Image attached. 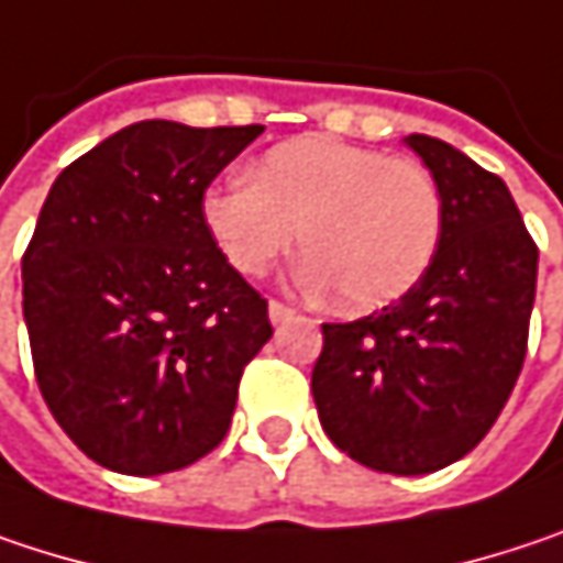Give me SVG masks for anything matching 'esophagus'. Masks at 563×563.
Listing matches in <instances>:
<instances>
[{
	"label": "esophagus",
	"mask_w": 563,
	"mask_h": 563,
	"mask_svg": "<svg viewBox=\"0 0 563 563\" xmlns=\"http://www.w3.org/2000/svg\"><path fill=\"white\" fill-rule=\"evenodd\" d=\"M267 312H271V322H274V325H283V322H289V319L296 316V309H289L280 299H271V309H267Z\"/></svg>",
	"instance_id": "obj_1"
}]
</instances>
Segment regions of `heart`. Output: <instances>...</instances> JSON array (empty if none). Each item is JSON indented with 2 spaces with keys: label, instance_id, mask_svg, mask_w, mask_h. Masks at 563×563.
Here are the masks:
<instances>
[{
  "label": "heart",
  "instance_id": "obj_1",
  "mask_svg": "<svg viewBox=\"0 0 563 563\" xmlns=\"http://www.w3.org/2000/svg\"><path fill=\"white\" fill-rule=\"evenodd\" d=\"M202 219L244 277H264L299 231L302 280L332 286L347 312H374L402 299L432 267L444 199L419 161L334 137H296L271 147L251 167V183L212 186Z\"/></svg>",
  "mask_w": 563,
  "mask_h": 563
}]
</instances>
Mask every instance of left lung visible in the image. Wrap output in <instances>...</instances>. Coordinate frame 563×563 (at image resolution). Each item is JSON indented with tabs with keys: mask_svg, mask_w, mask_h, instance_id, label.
I'll use <instances>...</instances> for the list:
<instances>
[{
	"mask_svg": "<svg viewBox=\"0 0 563 563\" xmlns=\"http://www.w3.org/2000/svg\"><path fill=\"white\" fill-rule=\"evenodd\" d=\"M406 144L441 186L438 254L399 302L322 325L312 396L334 448L416 477L474 451L499 419L529 351L538 247L496 174L429 134Z\"/></svg>",
	"mask_w": 563,
	"mask_h": 563,
	"instance_id": "8db88e82",
	"label": "left lung"
}]
</instances>
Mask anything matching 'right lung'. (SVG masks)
I'll list each match as a JSON object with an SVG mask.
<instances>
[{
    "label": "right lung",
    "mask_w": 563,
    "mask_h": 563,
    "mask_svg": "<svg viewBox=\"0 0 563 563\" xmlns=\"http://www.w3.org/2000/svg\"><path fill=\"white\" fill-rule=\"evenodd\" d=\"M261 125L137 122L54 179L22 257L41 396L86 457L154 477L229 432L267 299L202 219L209 183Z\"/></svg>",
    "instance_id": "obj_1"
}]
</instances>
